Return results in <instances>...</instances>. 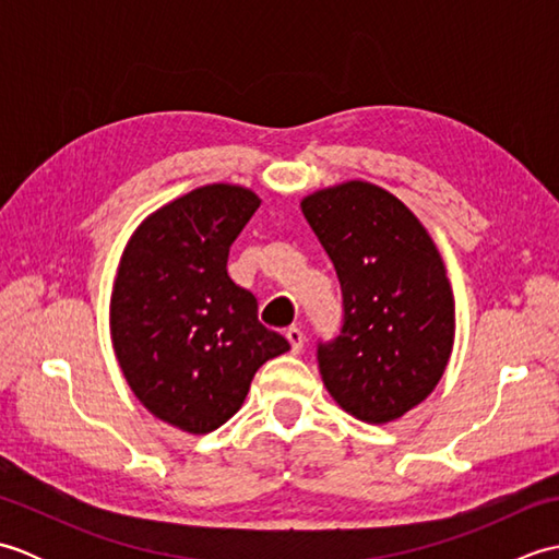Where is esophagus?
Returning <instances> with one entry per match:
<instances>
[{"mask_svg":"<svg viewBox=\"0 0 559 559\" xmlns=\"http://www.w3.org/2000/svg\"><path fill=\"white\" fill-rule=\"evenodd\" d=\"M286 338H288V343H290L293 353L298 355V353L302 350V346H305V334H302V331H300L298 326H290V329L286 331Z\"/></svg>","mask_w":559,"mask_h":559,"instance_id":"1","label":"esophagus"}]
</instances>
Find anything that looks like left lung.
<instances>
[{
    "instance_id": "1",
    "label": "left lung",
    "mask_w": 559,
    "mask_h": 559,
    "mask_svg": "<svg viewBox=\"0 0 559 559\" xmlns=\"http://www.w3.org/2000/svg\"><path fill=\"white\" fill-rule=\"evenodd\" d=\"M334 261L343 329L319 343L324 386L353 418L399 420L432 394L454 348V293L425 225L386 189L350 180L300 201Z\"/></svg>"
}]
</instances>
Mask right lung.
I'll return each mask as SVG.
<instances>
[{
	"mask_svg": "<svg viewBox=\"0 0 559 559\" xmlns=\"http://www.w3.org/2000/svg\"><path fill=\"white\" fill-rule=\"evenodd\" d=\"M259 204L240 185L192 189L144 218L117 266V362L144 408L189 435L230 420L259 367L290 350L259 322L257 298L225 269Z\"/></svg>",
	"mask_w": 559,
	"mask_h": 559,
	"instance_id": "1",
	"label": "right lung"
}]
</instances>
